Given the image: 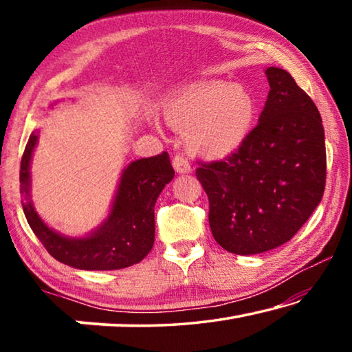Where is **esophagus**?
Here are the masks:
<instances>
[{"label": "esophagus", "mask_w": 352, "mask_h": 352, "mask_svg": "<svg viewBox=\"0 0 352 352\" xmlns=\"http://www.w3.org/2000/svg\"><path fill=\"white\" fill-rule=\"evenodd\" d=\"M172 166H174V169L177 174H189L190 170V164L188 163V160L182 157V155H175V158L172 160Z\"/></svg>", "instance_id": "esophagus-1"}]
</instances>
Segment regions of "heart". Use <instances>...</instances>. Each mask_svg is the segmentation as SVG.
Instances as JSON below:
<instances>
[{"label": "heart", "instance_id": "obj_1", "mask_svg": "<svg viewBox=\"0 0 352 352\" xmlns=\"http://www.w3.org/2000/svg\"><path fill=\"white\" fill-rule=\"evenodd\" d=\"M169 126L186 135L188 148L208 160H223L245 144L258 119V100L243 85L201 82L164 107Z\"/></svg>", "mask_w": 352, "mask_h": 352}]
</instances>
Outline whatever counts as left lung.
<instances>
[{
	"label": "left lung",
	"instance_id": "8db88e82",
	"mask_svg": "<svg viewBox=\"0 0 352 352\" xmlns=\"http://www.w3.org/2000/svg\"><path fill=\"white\" fill-rule=\"evenodd\" d=\"M270 91L258 126L225 162L195 170L220 247L258 254L289 242L323 199L324 129L317 105L287 71L265 69Z\"/></svg>",
	"mask_w": 352,
	"mask_h": 352
}]
</instances>
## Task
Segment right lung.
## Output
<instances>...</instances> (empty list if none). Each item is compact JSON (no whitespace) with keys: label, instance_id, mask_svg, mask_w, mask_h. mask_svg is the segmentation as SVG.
I'll use <instances>...</instances> for the list:
<instances>
[{"label":"right lung","instance_id":"obj_1","mask_svg":"<svg viewBox=\"0 0 352 352\" xmlns=\"http://www.w3.org/2000/svg\"><path fill=\"white\" fill-rule=\"evenodd\" d=\"M37 142L34 130L21 158L20 192L28 223L47 253L79 270H119L144 259L155 241V201L175 175L169 155L163 152L126 166L109 216L91 233L71 237L50 228L31 200V160Z\"/></svg>","mask_w":352,"mask_h":352}]
</instances>
